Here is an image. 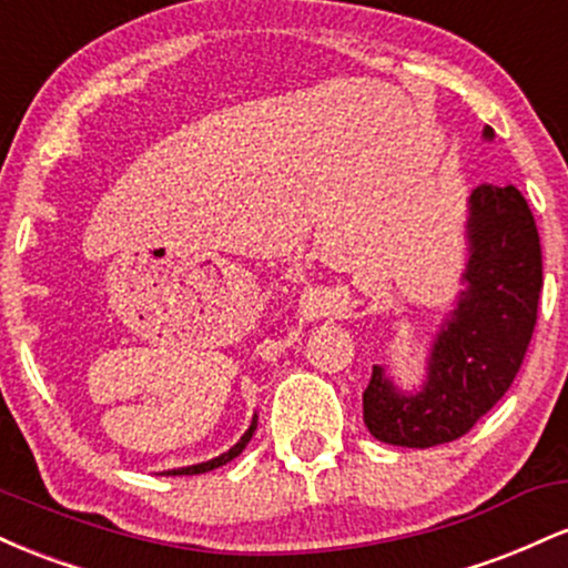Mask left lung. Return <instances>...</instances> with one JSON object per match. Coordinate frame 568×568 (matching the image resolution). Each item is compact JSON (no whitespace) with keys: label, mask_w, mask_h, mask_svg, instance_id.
<instances>
[{"label":"left lung","mask_w":568,"mask_h":568,"mask_svg":"<svg viewBox=\"0 0 568 568\" xmlns=\"http://www.w3.org/2000/svg\"><path fill=\"white\" fill-rule=\"evenodd\" d=\"M494 130L486 128V139ZM467 288L443 325L422 393L400 395L374 366L363 393V422L389 446L429 448L467 435L524 366L542 291L537 221L513 184H480L470 194Z\"/></svg>","instance_id":"8db88e82"}]
</instances>
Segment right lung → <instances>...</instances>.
Instances as JSON below:
<instances>
[{
    "instance_id": "obj_1",
    "label": "right lung",
    "mask_w": 568,
    "mask_h": 568,
    "mask_svg": "<svg viewBox=\"0 0 568 568\" xmlns=\"http://www.w3.org/2000/svg\"><path fill=\"white\" fill-rule=\"evenodd\" d=\"M253 429H256V419H253V425L247 427V433L243 435V438H240V443H234V446H232L230 452H226V454H221V456H216V459H211V462H202V465L181 467V470H168V475H200V473H207V470H216V467L226 465V462H232L234 456L243 454V448L247 446V440H251Z\"/></svg>"
}]
</instances>
